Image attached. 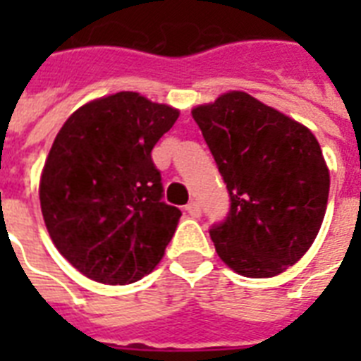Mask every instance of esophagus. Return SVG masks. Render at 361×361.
<instances>
[{
    "label": "esophagus",
    "mask_w": 361,
    "mask_h": 361,
    "mask_svg": "<svg viewBox=\"0 0 361 361\" xmlns=\"http://www.w3.org/2000/svg\"><path fill=\"white\" fill-rule=\"evenodd\" d=\"M185 212L189 215H191V217H195V219H198V217H200V214H202V209H200V206H198L197 202H189V204H187Z\"/></svg>",
    "instance_id": "1"
}]
</instances>
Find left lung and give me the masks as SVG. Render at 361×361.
Wrapping results in <instances>:
<instances>
[{
	"mask_svg": "<svg viewBox=\"0 0 361 361\" xmlns=\"http://www.w3.org/2000/svg\"><path fill=\"white\" fill-rule=\"evenodd\" d=\"M226 183L231 209L209 228L236 274L274 277L307 252L320 231L330 172L307 127L245 92L192 109Z\"/></svg>",
	"mask_w": 361,
	"mask_h": 361,
	"instance_id": "8db88e82",
	"label": "left lung"
}]
</instances>
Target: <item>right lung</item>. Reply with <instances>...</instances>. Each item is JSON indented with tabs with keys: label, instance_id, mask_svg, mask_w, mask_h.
Returning <instances> with one entry per match:
<instances>
[{
	"label": "right lung",
	"instance_id": "right-lung-1",
	"mask_svg": "<svg viewBox=\"0 0 361 361\" xmlns=\"http://www.w3.org/2000/svg\"><path fill=\"white\" fill-rule=\"evenodd\" d=\"M180 112L120 92L65 121L42 169L39 198L58 251L80 274L129 285L152 274L181 212L163 202L152 149Z\"/></svg>",
	"mask_w": 361,
	"mask_h": 361
}]
</instances>
